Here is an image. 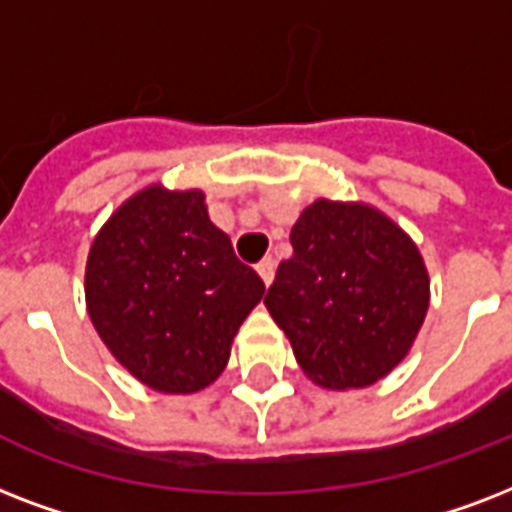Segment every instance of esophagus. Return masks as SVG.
Returning a JSON list of instances; mask_svg holds the SVG:
<instances>
[{
    "mask_svg": "<svg viewBox=\"0 0 512 512\" xmlns=\"http://www.w3.org/2000/svg\"><path fill=\"white\" fill-rule=\"evenodd\" d=\"M256 272H259V277L264 280V285H269L272 280H275V261L269 259H261L259 261V267H256Z\"/></svg>",
    "mask_w": 512,
    "mask_h": 512,
    "instance_id": "1",
    "label": "esophagus"
}]
</instances>
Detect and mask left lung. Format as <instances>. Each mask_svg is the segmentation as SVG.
<instances>
[{"mask_svg":"<svg viewBox=\"0 0 512 512\" xmlns=\"http://www.w3.org/2000/svg\"><path fill=\"white\" fill-rule=\"evenodd\" d=\"M293 256L264 304L307 379L358 390L403 363L430 307L417 243L368 202L320 197L291 229Z\"/></svg>","mask_w":512,"mask_h":512,"instance_id":"left-lung-1","label":"left lung"}]
</instances>
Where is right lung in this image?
Instances as JSON below:
<instances>
[{
	"label": "right lung",
	"instance_id": "add662e5",
	"mask_svg": "<svg viewBox=\"0 0 512 512\" xmlns=\"http://www.w3.org/2000/svg\"><path fill=\"white\" fill-rule=\"evenodd\" d=\"M261 296V277L213 224L202 189H138L87 253L93 328L130 376L165 395L219 379Z\"/></svg>",
	"mask_w": 512,
	"mask_h": 512
}]
</instances>
